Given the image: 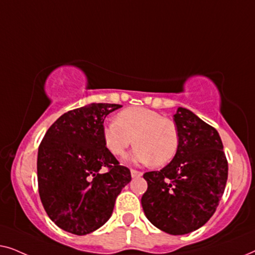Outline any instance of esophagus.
I'll return each mask as SVG.
<instances>
[{
    "label": "esophagus",
    "mask_w": 255,
    "mask_h": 255,
    "mask_svg": "<svg viewBox=\"0 0 255 255\" xmlns=\"http://www.w3.org/2000/svg\"><path fill=\"white\" fill-rule=\"evenodd\" d=\"M141 175H142V173L139 172V170L131 169V176H132V177H140Z\"/></svg>",
    "instance_id": "1"
}]
</instances>
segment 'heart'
Masks as SVG:
<instances>
[{
    "mask_svg": "<svg viewBox=\"0 0 255 255\" xmlns=\"http://www.w3.org/2000/svg\"><path fill=\"white\" fill-rule=\"evenodd\" d=\"M102 137L107 148L116 156H123L133 141L135 147L131 159L155 167L172 161L180 147V132L175 122L141 107L121 111L116 120L104 125Z\"/></svg>",
    "mask_w": 255,
    "mask_h": 255,
    "instance_id": "1",
    "label": "heart"
}]
</instances>
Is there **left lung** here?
I'll return each instance as SVG.
<instances>
[{
	"label": "left lung",
	"instance_id": "8db88e82",
	"mask_svg": "<svg viewBox=\"0 0 255 255\" xmlns=\"http://www.w3.org/2000/svg\"><path fill=\"white\" fill-rule=\"evenodd\" d=\"M174 122L180 147L166 167L144 174L146 217L173 236L203 226L215 214L228 180V160L217 130L190 110L179 108Z\"/></svg>",
	"mask_w": 255,
	"mask_h": 255
}]
</instances>
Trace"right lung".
Instances as JSON below:
<instances>
[{
  "label": "right lung",
  "instance_id": "1",
  "mask_svg": "<svg viewBox=\"0 0 255 255\" xmlns=\"http://www.w3.org/2000/svg\"><path fill=\"white\" fill-rule=\"evenodd\" d=\"M120 104L92 103L67 111L51 125L37 159L38 189L55 225L78 236L101 228L113 214L115 201L131 181L104 145L106 117ZM106 168V172L100 169Z\"/></svg>",
  "mask_w": 255,
  "mask_h": 255
}]
</instances>
